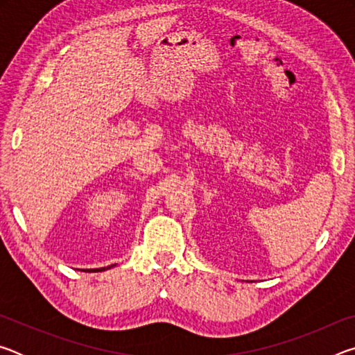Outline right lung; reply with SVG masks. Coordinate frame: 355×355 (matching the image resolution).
I'll use <instances>...</instances> for the list:
<instances>
[{
	"instance_id": "right-lung-1",
	"label": "right lung",
	"mask_w": 355,
	"mask_h": 355,
	"mask_svg": "<svg viewBox=\"0 0 355 355\" xmlns=\"http://www.w3.org/2000/svg\"><path fill=\"white\" fill-rule=\"evenodd\" d=\"M95 271H105V268H101V269H95Z\"/></svg>"
}]
</instances>
